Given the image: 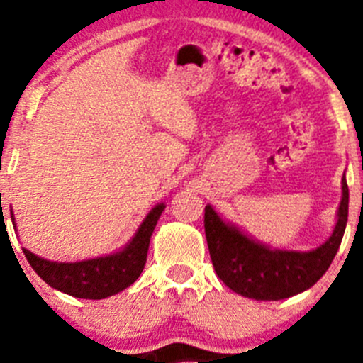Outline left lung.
I'll return each mask as SVG.
<instances>
[{
	"instance_id": "left-lung-1",
	"label": "left lung",
	"mask_w": 363,
	"mask_h": 363,
	"mask_svg": "<svg viewBox=\"0 0 363 363\" xmlns=\"http://www.w3.org/2000/svg\"><path fill=\"white\" fill-rule=\"evenodd\" d=\"M342 191L338 221L331 238L309 252L271 251L227 225L207 205L203 218L205 236L218 278L234 293L252 300H284L313 287L325 274L344 238L349 213L345 176Z\"/></svg>"
}]
</instances>
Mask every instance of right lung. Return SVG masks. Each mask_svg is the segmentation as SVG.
<instances>
[{"mask_svg": "<svg viewBox=\"0 0 363 363\" xmlns=\"http://www.w3.org/2000/svg\"><path fill=\"white\" fill-rule=\"evenodd\" d=\"M162 211L163 205L154 207L140 225L133 242L116 255L85 259L78 264L49 262V259L32 255L27 249H23V255L30 267L38 272V277L54 289L76 298L101 300V298L112 296L127 289L142 274L147 262L150 236Z\"/></svg>", "mask_w": 363, "mask_h": 363, "instance_id": "1", "label": "right lung"}]
</instances>
